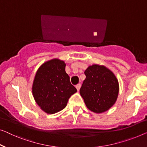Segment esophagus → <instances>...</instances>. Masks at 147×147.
Masks as SVG:
<instances>
[{"instance_id": "34e87169", "label": "esophagus", "mask_w": 147, "mask_h": 147, "mask_svg": "<svg viewBox=\"0 0 147 147\" xmlns=\"http://www.w3.org/2000/svg\"><path fill=\"white\" fill-rule=\"evenodd\" d=\"M80 86H81L80 84H77V85H76V89H77L78 91H79V90H80Z\"/></svg>"}]
</instances>
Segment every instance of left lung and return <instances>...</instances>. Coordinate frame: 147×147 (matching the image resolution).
Returning <instances> with one entry per match:
<instances>
[{
  "label": "left lung",
  "mask_w": 147,
  "mask_h": 147,
  "mask_svg": "<svg viewBox=\"0 0 147 147\" xmlns=\"http://www.w3.org/2000/svg\"><path fill=\"white\" fill-rule=\"evenodd\" d=\"M86 79L80 89L87 108L96 113H104L117 101L119 86L115 74L102 65L94 64L84 71Z\"/></svg>",
  "instance_id": "left-lung-1"
}]
</instances>
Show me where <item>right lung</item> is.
Here are the masks:
<instances>
[{"instance_id": "1", "label": "right lung", "mask_w": 147, "mask_h": 147, "mask_svg": "<svg viewBox=\"0 0 147 147\" xmlns=\"http://www.w3.org/2000/svg\"><path fill=\"white\" fill-rule=\"evenodd\" d=\"M65 67L64 61L54 58L43 63L35 74L32 95L41 110L48 114L64 109L69 98L77 92L70 82Z\"/></svg>"}]
</instances>
